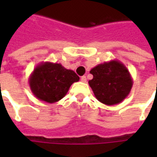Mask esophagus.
<instances>
[{
  "label": "esophagus",
  "mask_w": 157,
  "mask_h": 157,
  "mask_svg": "<svg viewBox=\"0 0 157 157\" xmlns=\"http://www.w3.org/2000/svg\"><path fill=\"white\" fill-rule=\"evenodd\" d=\"M81 81L82 82H86V76H83V77H81Z\"/></svg>",
  "instance_id": "obj_1"
}]
</instances>
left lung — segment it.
Wrapping results in <instances>:
<instances>
[{"mask_svg": "<svg viewBox=\"0 0 157 157\" xmlns=\"http://www.w3.org/2000/svg\"><path fill=\"white\" fill-rule=\"evenodd\" d=\"M94 78L89 80L96 99L107 105L123 101L133 86V79L128 68L118 60L100 63L90 71Z\"/></svg>", "mask_w": 157, "mask_h": 157, "instance_id": "1", "label": "left lung"}]
</instances>
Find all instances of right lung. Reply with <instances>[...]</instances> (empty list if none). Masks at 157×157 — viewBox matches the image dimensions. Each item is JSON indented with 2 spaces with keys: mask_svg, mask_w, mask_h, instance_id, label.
Here are the masks:
<instances>
[{
  "mask_svg": "<svg viewBox=\"0 0 157 157\" xmlns=\"http://www.w3.org/2000/svg\"><path fill=\"white\" fill-rule=\"evenodd\" d=\"M79 80L72 70L61 63L42 62L29 76V84L33 94L42 101L55 103L66 95L70 86Z\"/></svg>",
  "mask_w": 157,
  "mask_h": 157,
  "instance_id": "add662e5",
  "label": "right lung"
}]
</instances>
